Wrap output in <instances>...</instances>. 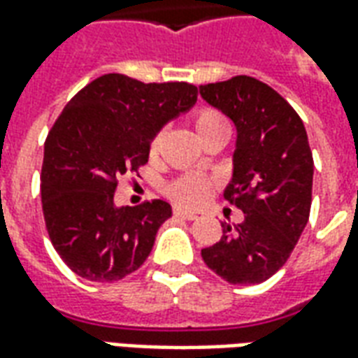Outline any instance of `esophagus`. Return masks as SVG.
Returning a JSON list of instances; mask_svg holds the SVG:
<instances>
[{
    "label": "esophagus",
    "instance_id": "esophagus-1",
    "mask_svg": "<svg viewBox=\"0 0 358 358\" xmlns=\"http://www.w3.org/2000/svg\"><path fill=\"white\" fill-rule=\"evenodd\" d=\"M174 217H180V218H187V220H195L197 218V215L195 213H192V210H184V209H174Z\"/></svg>",
    "mask_w": 358,
    "mask_h": 358
}]
</instances>
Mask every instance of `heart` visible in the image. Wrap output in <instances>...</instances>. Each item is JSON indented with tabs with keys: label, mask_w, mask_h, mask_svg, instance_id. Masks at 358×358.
I'll use <instances>...</instances> for the list:
<instances>
[{
	"label": "heart",
	"mask_w": 358,
	"mask_h": 358,
	"mask_svg": "<svg viewBox=\"0 0 358 358\" xmlns=\"http://www.w3.org/2000/svg\"><path fill=\"white\" fill-rule=\"evenodd\" d=\"M192 124H194L197 138L201 141L213 132L228 128L226 118L215 109H199L192 118ZM161 143H163V130L153 134V138L149 141V153L157 155L161 149ZM209 194L210 180L201 176V174H187V176H182L169 186V197L182 207H197L209 197Z\"/></svg>",
	"instance_id": "b5f03b06"
}]
</instances>
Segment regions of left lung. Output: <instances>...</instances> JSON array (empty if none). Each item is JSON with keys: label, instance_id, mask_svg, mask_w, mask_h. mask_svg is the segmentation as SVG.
<instances>
[{"label": "left lung", "instance_id": "left-lung-1", "mask_svg": "<svg viewBox=\"0 0 358 358\" xmlns=\"http://www.w3.org/2000/svg\"><path fill=\"white\" fill-rule=\"evenodd\" d=\"M199 94L236 126L224 197L243 210V222L222 224V238L201 257L230 284H261L284 266L308 222L315 164L307 130L282 95L251 76L199 86Z\"/></svg>", "mask_w": 358, "mask_h": 358}]
</instances>
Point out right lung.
Listing matches in <instances>:
<instances>
[{
  "mask_svg": "<svg viewBox=\"0 0 358 358\" xmlns=\"http://www.w3.org/2000/svg\"><path fill=\"white\" fill-rule=\"evenodd\" d=\"M195 101L187 82L113 73L66 103L43 145L42 209L53 248L80 278L117 282L145 263L172 207L163 199L117 207V182L148 163L153 134Z\"/></svg>",
  "mask_w": 358,
  "mask_h": 358,
  "instance_id": "right-lung-1",
  "label": "right lung"
}]
</instances>
